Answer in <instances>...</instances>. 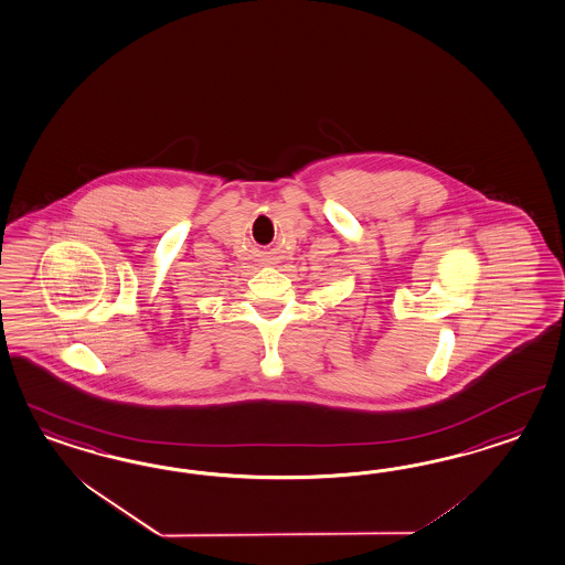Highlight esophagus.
Segmentation results:
<instances>
[{
    "label": "esophagus",
    "mask_w": 565,
    "mask_h": 565,
    "mask_svg": "<svg viewBox=\"0 0 565 565\" xmlns=\"http://www.w3.org/2000/svg\"><path fill=\"white\" fill-rule=\"evenodd\" d=\"M264 264H273V258H270V256H266V259H264Z\"/></svg>",
    "instance_id": "1"
}]
</instances>
